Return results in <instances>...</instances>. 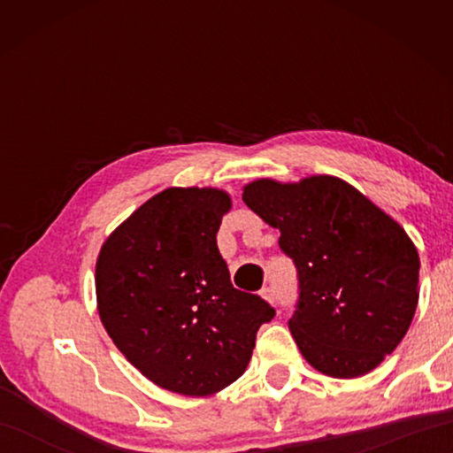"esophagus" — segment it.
Wrapping results in <instances>:
<instances>
[{"mask_svg":"<svg viewBox=\"0 0 453 453\" xmlns=\"http://www.w3.org/2000/svg\"><path fill=\"white\" fill-rule=\"evenodd\" d=\"M262 297H264L265 302H270V303H275V302H278V294H275V289H273V288H270V286L262 289Z\"/></svg>","mask_w":453,"mask_h":453,"instance_id":"esophagus-1","label":"esophagus"}]
</instances>
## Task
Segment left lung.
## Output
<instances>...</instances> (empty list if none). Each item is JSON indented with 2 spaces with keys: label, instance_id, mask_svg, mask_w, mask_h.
Wrapping results in <instances>:
<instances>
[{
  "label": "left lung",
  "instance_id": "1",
  "mask_svg": "<svg viewBox=\"0 0 453 453\" xmlns=\"http://www.w3.org/2000/svg\"><path fill=\"white\" fill-rule=\"evenodd\" d=\"M242 197L280 229V248L296 264L289 332L305 362L343 380L378 367L418 308L419 256L405 229L334 175L257 180Z\"/></svg>",
  "mask_w": 453,
  "mask_h": 453
}]
</instances>
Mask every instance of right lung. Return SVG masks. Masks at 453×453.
<instances>
[{"label": "right lung", "instance_id": "add662e5", "mask_svg": "<svg viewBox=\"0 0 453 453\" xmlns=\"http://www.w3.org/2000/svg\"><path fill=\"white\" fill-rule=\"evenodd\" d=\"M232 197L218 188H167L102 245L97 311L118 349L156 386L211 395L245 372L275 310L235 289L218 250Z\"/></svg>", "mask_w": 453, "mask_h": 453}]
</instances>
